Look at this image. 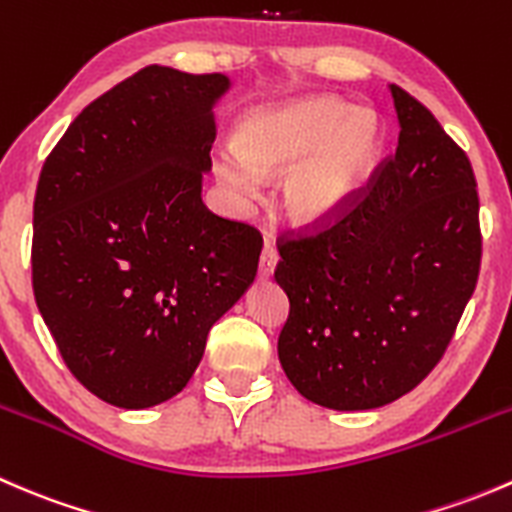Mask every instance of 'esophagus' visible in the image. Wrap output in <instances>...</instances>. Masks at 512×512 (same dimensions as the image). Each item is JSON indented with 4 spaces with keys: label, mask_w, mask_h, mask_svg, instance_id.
<instances>
[{
    "label": "esophagus",
    "mask_w": 512,
    "mask_h": 512,
    "mask_svg": "<svg viewBox=\"0 0 512 512\" xmlns=\"http://www.w3.org/2000/svg\"><path fill=\"white\" fill-rule=\"evenodd\" d=\"M277 260H280V255H277L275 245H272L270 240H265V245H262V255H260V277H270L272 272H275Z\"/></svg>",
    "instance_id": "obj_1"
}]
</instances>
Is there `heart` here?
Listing matches in <instances>:
<instances>
[{"label":"heart","mask_w":512,"mask_h":512,"mask_svg":"<svg viewBox=\"0 0 512 512\" xmlns=\"http://www.w3.org/2000/svg\"><path fill=\"white\" fill-rule=\"evenodd\" d=\"M381 153V123L369 108L332 96L257 108L240 126V151L218 168L235 188L257 190L262 173H285V205L299 220H327L347 208Z\"/></svg>","instance_id":"b5f03b06"}]
</instances>
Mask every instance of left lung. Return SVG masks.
Returning <instances> with one entry per match:
<instances>
[{"label":"left lung","instance_id":"left-lung-1","mask_svg":"<svg viewBox=\"0 0 512 512\" xmlns=\"http://www.w3.org/2000/svg\"><path fill=\"white\" fill-rule=\"evenodd\" d=\"M399 146L327 220L277 237L289 314L277 352L304 399L391 404L441 361L478 282L483 237L466 151L391 84Z\"/></svg>","mask_w":512,"mask_h":512}]
</instances>
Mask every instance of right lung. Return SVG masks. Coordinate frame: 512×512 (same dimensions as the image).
<instances>
[{"label": "right lung", "mask_w": 512, "mask_h": 512, "mask_svg": "<svg viewBox=\"0 0 512 512\" xmlns=\"http://www.w3.org/2000/svg\"><path fill=\"white\" fill-rule=\"evenodd\" d=\"M223 74L146 66L91 101L41 168L36 307L71 374L148 409L193 376L210 327L257 275V227L210 213V106Z\"/></svg>", "instance_id": "right-lung-1"}]
</instances>
